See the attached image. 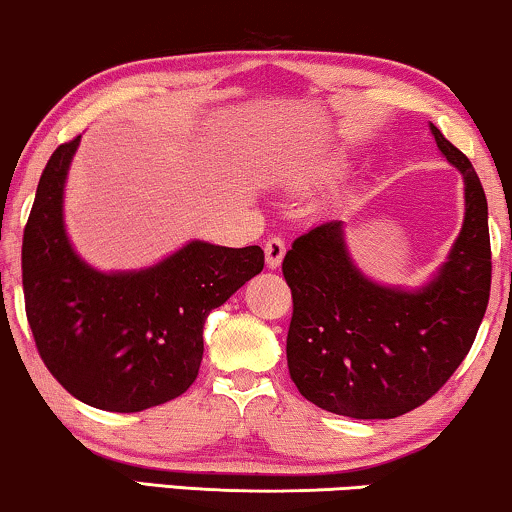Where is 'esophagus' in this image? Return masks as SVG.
Here are the masks:
<instances>
[{"label": "esophagus", "instance_id": "obj_1", "mask_svg": "<svg viewBox=\"0 0 512 512\" xmlns=\"http://www.w3.org/2000/svg\"><path fill=\"white\" fill-rule=\"evenodd\" d=\"M284 254H286V244L282 237H270L268 242H265V263H268V268H279L284 261Z\"/></svg>", "mask_w": 512, "mask_h": 512}]
</instances>
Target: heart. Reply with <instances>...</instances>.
Returning <instances> with one entry per match:
<instances>
[{"mask_svg": "<svg viewBox=\"0 0 512 512\" xmlns=\"http://www.w3.org/2000/svg\"><path fill=\"white\" fill-rule=\"evenodd\" d=\"M347 170V158L338 156V153H333V156H324L319 160H314V163L300 167L296 170V177L298 184H324V181H333L335 177H340L342 172Z\"/></svg>", "mask_w": 512, "mask_h": 512, "instance_id": "obj_1", "label": "heart"}]
</instances>
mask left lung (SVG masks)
<instances>
[{
  "label": "left lung",
  "instance_id": "8db88e82",
  "mask_svg": "<svg viewBox=\"0 0 512 512\" xmlns=\"http://www.w3.org/2000/svg\"><path fill=\"white\" fill-rule=\"evenodd\" d=\"M431 135L464 177V226L422 289L368 279L349 258L342 221H326L286 251L293 296L286 338L291 380L321 410L391 419L419 408L466 359L489 303L492 249L487 198L471 160Z\"/></svg>",
  "mask_w": 512,
  "mask_h": 512
}]
</instances>
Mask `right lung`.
Here are the masks:
<instances>
[{"instance_id":"1","label":"right lung","mask_w":512,"mask_h":512,"mask_svg":"<svg viewBox=\"0 0 512 512\" xmlns=\"http://www.w3.org/2000/svg\"><path fill=\"white\" fill-rule=\"evenodd\" d=\"M79 142L74 137L53 151L27 219V321L41 361L74 398L109 412H142L195 382L205 319L263 270L265 256L261 247L195 240L144 270L90 268L62 221V193Z\"/></svg>"}]
</instances>
